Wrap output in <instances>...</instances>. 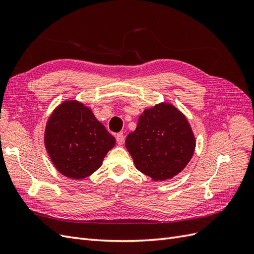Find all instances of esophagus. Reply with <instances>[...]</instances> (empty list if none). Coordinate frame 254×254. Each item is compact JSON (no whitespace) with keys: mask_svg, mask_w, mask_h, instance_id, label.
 Returning a JSON list of instances; mask_svg holds the SVG:
<instances>
[{"mask_svg":"<svg viewBox=\"0 0 254 254\" xmlns=\"http://www.w3.org/2000/svg\"><path fill=\"white\" fill-rule=\"evenodd\" d=\"M115 139H117V142L119 145H123L125 141V136L123 133H118L117 135H115Z\"/></svg>","mask_w":254,"mask_h":254,"instance_id":"34e87169","label":"esophagus"}]
</instances>
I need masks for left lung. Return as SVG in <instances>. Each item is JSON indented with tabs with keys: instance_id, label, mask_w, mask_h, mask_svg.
<instances>
[{
	"instance_id": "obj_1",
	"label": "left lung",
	"mask_w": 254,
	"mask_h": 254,
	"mask_svg": "<svg viewBox=\"0 0 254 254\" xmlns=\"http://www.w3.org/2000/svg\"><path fill=\"white\" fill-rule=\"evenodd\" d=\"M126 148L135 167L153 180L180 173L193 156L195 137L186 117L170 104H160L140 115Z\"/></svg>"
}]
</instances>
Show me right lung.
I'll list each match as a JSON object with an SVG mask.
<instances>
[{
    "mask_svg": "<svg viewBox=\"0 0 254 254\" xmlns=\"http://www.w3.org/2000/svg\"><path fill=\"white\" fill-rule=\"evenodd\" d=\"M44 141L54 165L72 179L93 174L115 144L92 111L77 102H65L54 111Z\"/></svg>",
    "mask_w": 254,
    "mask_h": 254,
    "instance_id": "add662e5",
    "label": "right lung"
}]
</instances>
